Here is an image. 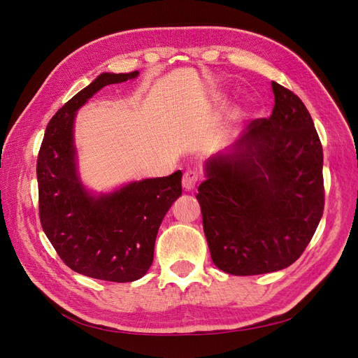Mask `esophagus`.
Masks as SVG:
<instances>
[{
	"label": "esophagus",
	"mask_w": 358,
	"mask_h": 358,
	"mask_svg": "<svg viewBox=\"0 0 358 358\" xmlns=\"http://www.w3.org/2000/svg\"><path fill=\"white\" fill-rule=\"evenodd\" d=\"M199 182V171L197 170H187L183 173V178H182V185L185 189H194L196 187V183Z\"/></svg>",
	"instance_id": "obj_1"
}]
</instances>
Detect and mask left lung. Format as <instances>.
I'll return each instance as SVG.
<instances>
[{"mask_svg": "<svg viewBox=\"0 0 358 358\" xmlns=\"http://www.w3.org/2000/svg\"><path fill=\"white\" fill-rule=\"evenodd\" d=\"M273 112L206 162L197 200L213 264L276 272L305 251L324 210L322 146L306 106L272 82Z\"/></svg>", "mask_w": 358, "mask_h": 358, "instance_id": "8db88e82", "label": "left lung"}]
</instances>
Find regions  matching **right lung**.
Returning <instances> with one entry per match:
<instances>
[{"label": "right lung", "instance_id": "1", "mask_svg": "<svg viewBox=\"0 0 358 358\" xmlns=\"http://www.w3.org/2000/svg\"><path fill=\"white\" fill-rule=\"evenodd\" d=\"M137 76L138 71L101 73L76 94L50 119L37 159L43 231L71 270L110 282H133L146 275L159 225L182 194L180 170L166 178L129 182L99 196L80 180L76 112L104 86Z\"/></svg>", "mask_w": 358, "mask_h": 358}]
</instances>
